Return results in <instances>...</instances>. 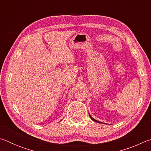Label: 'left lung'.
Wrapping results in <instances>:
<instances>
[{
  "mask_svg": "<svg viewBox=\"0 0 151 151\" xmlns=\"http://www.w3.org/2000/svg\"><path fill=\"white\" fill-rule=\"evenodd\" d=\"M89 116H90V117H91V119H92V120H93V121H95V122H100V123H102V122H99V121H96V120L95 119H94L93 118V117H92L91 115H90V114H89Z\"/></svg>",
  "mask_w": 151,
  "mask_h": 151,
  "instance_id": "8db88e82",
  "label": "left lung"
}]
</instances>
